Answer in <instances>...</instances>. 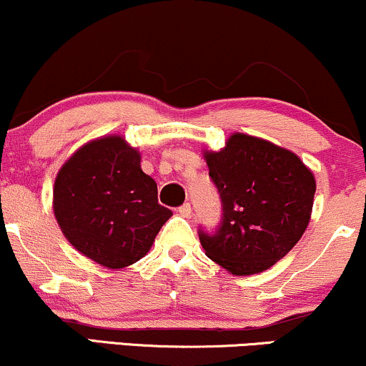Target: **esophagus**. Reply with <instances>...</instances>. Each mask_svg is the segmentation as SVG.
<instances>
[{"label": "esophagus", "mask_w": 366, "mask_h": 366, "mask_svg": "<svg viewBox=\"0 0 366 366\" xmlns=\"http://www.w3.org/2000/svg\"><path fill=\"white\" fill-rule=\"evenodd\" d=\"M177 211H179L180 217L189 218V217H191V204H189V202H184L182 206H179Z\"/></svg>", "instance_id": "1"}]
</instances>
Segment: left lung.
I'll list each match as a JSON object with an SVG mask.
<instances>
[{
    "instance_id": "1",
    "label": "left lung",
    "mask_w": 366,
    "mask_h": 366,
    "mask_svg": "<svg viewBox=\"0 0 366 366\" xmlns=\"http://www.w3.org/2000/svg\"><path fill=\"white\" fill-rule=\"evenodd\" d=\"M206 162L222 201L218 227L197 230L206 255L232 274L269 269L309 225L314 175L295 153L240 133Z\"/></svg>"
}]
</instances>
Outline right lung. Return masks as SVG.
I'll return each mask as SVG.
<instances>
[{"instance_id": "1", "label": "right lung", "mask_w": 366, "mask_h": 366, "mask_svg": "<svg viewBox=\"0 0 366 366\" xmlns=\"http://www.w3.org/2000/svg\"><path fill=\"white\" fill-rule=\"evenodd\" d=\"M54 214L74 249L111 269L131 266L172 217L139 153L119 136L92 141L59 170Z\"/></svg>"}]
</instances>
